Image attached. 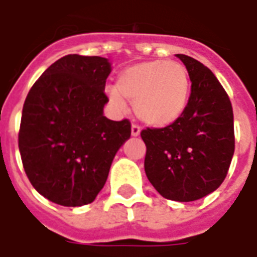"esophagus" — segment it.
I'll use <instances>...</instances> for the list:
<instances>
[{
	"label": "esophagus",
	"mask_w": 257,
	"mask_h": 257,
	"mask_svg": "<svg viewBox=\"0 0 257 257\" xmlns=\"http://www.w3.org/2000/svg\"><path fill=\"white\" fill-rule=\"evenodd\" d=\"M140 131H142V129H140L139 125L134 123V125H132V128H131V134H132V136H139Z\"/></svg>",
	"instance_id": "1"
}]
</instances>
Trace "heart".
<instances>
[{
	"label": "heart",
	"mask_w": 257,
	"mask_h": 257,
	"mask_svg": "<svg viewBox=\"0 0 257 257\" xmlns=\"http://www.w3.org/2000/svg\"><path fill=\"white\" fill-rule=\"evenodd\" d=\"M191 81L187 68L175 60H151L125 68L117 88L108 97L117 107H125V97L134 101L135 114L151 126H167L187 108Z\"/></svg>",
	"instance_id": "heart-1"
}]
</instances>
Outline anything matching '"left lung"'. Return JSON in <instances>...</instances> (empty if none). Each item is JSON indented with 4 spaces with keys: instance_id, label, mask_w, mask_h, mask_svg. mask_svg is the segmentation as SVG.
Instances as JSON below:
<instances>
[{
    "instance_id": "8db88e82",
    "label": "left lung",
    "mask_w": 257,
    "mask_h": 257,
    "mask_svg": "<svg viewBox=\"0 0 257 257\" xmlns=\"http://www.w3.org/2000/svg\"><path fill=\"white\" fill-rule=\"evenodd\" d=\"M191 81L183 115L165 128L142 131L147 179L164 198L190 202L213 193L234 156L231 101L215 74L187 55H176Z\"/></svg>"
}]
</instances>
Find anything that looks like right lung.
Returning <instances> with one entry per match:
<instances>
[{
    "label": "right lung",
    "instance_id": "right-lung-1",
    "mask_svg": "<svg viewBox=\"0 0 257 257\" xmlns=\"http://www.w3.org/2000/svg\"><path fill=\"white\" fill-rule=\"evenodd\" d=\"M111 63L67 55L44 71L26 97L19 132L23 168L33 187L62 206L93 202L114 157L131 138L128 119L104 117Z\"/></svg>",
    "mask_w": 257,
    "mask_h": 257
}]
</instances>
